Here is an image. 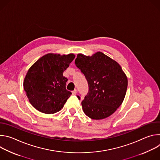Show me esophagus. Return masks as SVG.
<instances>
[{
    "instance_id": "esophagus-1",
    "label": "esophagus",
    "mask_w": 160,
    "mask_h": 160,
    "mask_svg": "<svg viewBox=\"0 0 160 160\" xmlns=\"http://www.w3.org/2000/svg\"><path fill=\"white\" fill-rule=\"evenodd\" d=\"M72 94H73V95H75V94L77 93V89H75L74 90L72 91Z\"/></svg>"
}]
</instances>
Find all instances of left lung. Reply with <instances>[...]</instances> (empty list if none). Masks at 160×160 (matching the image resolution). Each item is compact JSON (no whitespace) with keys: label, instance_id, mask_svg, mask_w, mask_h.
Returning <instances> with one entry per match:
<instances>
[{"label":"left lung","instance_id":"8db88e82","mask_svg":"<svg viewBox=\"0 0 160 160\" xmlns=\"http://www.w3.org/2000/svg\"><path fill=\"white\" fill-rule=\"evenodd\" d=\"M75 64L84 74L89 88L82 101L84 113L94 120L111 115L122 104L128 86L120 65L101 52L91 56L78 54Z\"/></svg>","mask_w":160,"mask_h":160}]
</instances>
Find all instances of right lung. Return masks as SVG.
Wrapping results in <instances>:
<instances>
[{
  "label": "right lung",
  "instance_id": "obj_1",
  "mask_svg": "<svg viewBox=\"0 0 160 160\" xmlns=\"http://www.w3.org/2000/svg\"><path fill=\"white\" fill-rule=\"evenodd\" d=\"M74 54L49 53L39 58L30 68L23 81L30 104L45 114H54L64 106L72 92L66 89L63 72L75 59Z\"/></svg>",
  "mask_w": 160,
  "mask_h": 160
}]
</instances>
